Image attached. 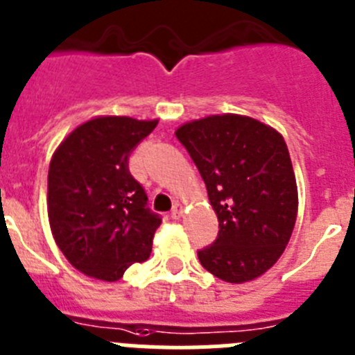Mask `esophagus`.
Here are the masks:
<instances>
[{
    "label": "esophagus",
    "instance_id": "34e87169",
    "mask_svg": "<svg viewBox=\"0 0 355 355\" xmlns=\"http://www.w3.org/2000/svg\"><path fill=\"white\" fill-rule=\"evenodd\" d=\"M182 214H184V205H182V203H175L173 210H171V217H173V219H180Z\"/></svg>",
    "mask_w": 355,
    "mask_h": 355
}]
</instances>
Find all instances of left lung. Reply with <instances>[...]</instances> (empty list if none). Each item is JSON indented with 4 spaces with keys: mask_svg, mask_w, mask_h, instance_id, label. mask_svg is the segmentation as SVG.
<instances>
[{
    "mask_svg": "<svg viewBox=\"0 0 355 355\" xmlns=\"http://www.w3.org/2000/svg\"><path fill=\"white\" fill-rule=\"evenodd\" d=\"M219 221L200 263L226 283L261 276L285 251L297 219L288 148L270 125L241 114H212L177 129Z\"/></svg>",
    "mask_w": 355,
    "mask_h": 355,
    "instance_id": "8db88e82",
    "label": "left lung"
}]
</instances>
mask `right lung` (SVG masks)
Segmentation results:
<instances>
[{
  "label": "right lung",
  "mask_w": 355,
  "mask_h": 355,
  "mask_svg": "<svg viewBox=\"0 0 355 355\" xmlns=\"http://www.w3.org/2000/svg\"><path fill=\"white\" fill-rule=\"evenodd\" d=\"M157 120L97 116L76 127L53 154L47 214L53 237L79 272L118 281L148 260L161 225L145 189L129 171V155Z\"/></svg>",
  "instance_id": "add662e5"
}]
</instances>
